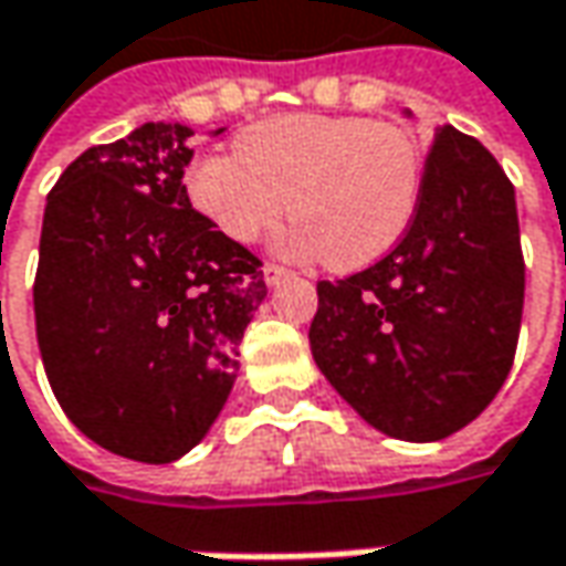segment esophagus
<instances>
[{"mask_svg": "<svg viewBox=\"0 0 566 566\" xmlns=\"http://www.w3.org/2000/svg\"><path fill=\"white\" fill-rule=\"evenodd\" d=\"M264 283H268V286H276V283H280V280H286V276H290V273H286V270L283 268H276V264H264Z\"/></svg>", "mask_w": 566, "mask_h": 566, "instance_id": "34e87169", "label": "esophagus"}]
</instances>
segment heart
I'll list each match as a JSON object with an SVG mask.
<instances>
[{
	"label": "heart",
	"instance_id": "obj_1",
	"mask_svg": "<svg viewBox=\"0 0 566 566\" xmlns=\"http://www.w3.org/2000/svg\"><path fill=\"white\" fill-rule=\"evenodd\" d=\"M423 156L408 129L327 114H283L235 136V156H200L185 193L222 239L254 244L283 212L296 222L286 251L331 270H359L410 229Z\"/></svg>",
	"mask_w": 566,
	"mask_h": 566
}]
</instances>
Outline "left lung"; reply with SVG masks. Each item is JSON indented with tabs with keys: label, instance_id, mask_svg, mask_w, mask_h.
Instances as JSON below:
<instances>
[{
	"label": "left lung",
	"instance_id": "left-lung-1",
	"mask_svg": "<svg viewBox=\"0 0 566 566\" xmlns=\"http://www.w3.org/2000/svg\"><path fill=\"white\" fill-rule=\"evenodd\" d=\"M523 296L516 190L478 139L439 127L405 239L379 264L318 283L308 344L369 427L437 442L510 376Z\"/></svg>",
	"mask_w": 566,
	"mask_h": 566
}]
</instances>
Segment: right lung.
I'll list each match as a JSON object with an SVG mask.
<instances>
[{
  "label": "right lung",
  "instance_id": "1",
  "mask_svg": "<svg viewBox=\"0 0 566 566\" xmlns=\"http://www.w3.org/2000/svg\"><path fill=\"white\" fill-rule=\"evenodd\" d=\"M190 136L158 120L75 158L46 197L34 280L60 408L101 449L149 465L210 433L268 296L261 261L187 200Z\"/></svg>",
  "mask_w": 566,
  "mask_h": 566
}]
</instances>
